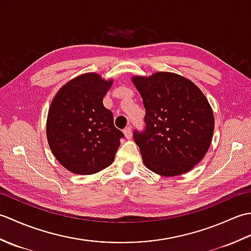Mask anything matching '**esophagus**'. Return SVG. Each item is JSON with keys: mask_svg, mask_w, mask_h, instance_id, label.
<instances>
[{"mask_svg": "<svg viewBox=\"0 0 251 251\" xmlns=\"http://www.w3.org/2000/svg\"><path fill=\"white\" fill-rule=\"evenodd\" d=\"M123 132H124V135H125V137L127 138V139H130V138L132 137V134H131V128L130 127L128 126V127H126V128L123 130Z\"/></svg>", "mask_w": 251, "mask_h": 251, "instance_id": "1", "label": "esophagus"}]
</instances>
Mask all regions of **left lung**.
I'll return each instance as SVG.
<instances>
[{"mask_svg": "<svg viewBox=\"0 0 251 251\" xmlns=\"http://www.w3.org/2000/svg\"><path fill=\"white\" fill-rule=\"evenodd\" d=\"M146 109V129L134 132L143 164L164 177L190 172L206 155L215 117L205 95L179 74L132 76Z\"/></svg>", "mask_w": 251, "mask_h": 251, "instance_id": "8db88e82", "label": "left lung"}]
</instances>
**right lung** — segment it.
I'll list each match as a JSON object with an SVG mask.
<instances>
[{
  "instance_id": "obj_1",
  "label": "right lung",
  "mask_w": 251,
  "mask_h": 251,
  "mask_svg": "<svg viewBox=\"0 0 251 251\" xmlns=\"http://www.w3.org/2000/svg\"><path fill=\"white\" fill-rule=\"evenodd\" d=\"M112 84V78L84 73L63 85L51 101L46 121L47 141L57 161L69 172L93 175L114 161L124 135L103 105Z\"/></svg>"
}]
</instances>
